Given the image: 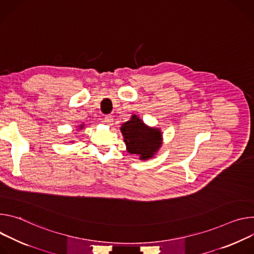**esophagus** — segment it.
<instances>
[{"label": "esophagus", "mask_w": 254, "mask_h": 254, "mask_svg": "<svg viewBox=\"0 0 254 254\" xmlns=\"http://www.w3.org/2000/svg\"><path fill=\"white\" fill-rule=\"evenodd\" d=\"M104 121H105V123H106V124L111 125V124H112V122H113V116H112V115H107V116H105Z\"/></svg>", "instance_id": "obj_1"}]
</instances>
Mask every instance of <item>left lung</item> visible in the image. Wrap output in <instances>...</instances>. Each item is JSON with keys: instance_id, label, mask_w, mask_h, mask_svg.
I'll list each match as a JSON object with an SVG mask.
<instances>
[{"instance_id": "obj_1", "label": "left lung", "mask_w": 254, "mask_h": 254, "mask_svg": "<svg viewBox=\"0 0 254 254\" xmlns=\"http://www.w3.org/2000/svg\"><path fill=\"white\" fill-rule=\"evenodd\" d=\"M121 132L127 151L131 154L139 155L141 160L153 157L162 143L160 130L146 126L136 115H133L129 121L122 124Z\"/></svg>"}]
</instances>
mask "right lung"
Returning <instances> with one entry per match:
<instances>
[{
	"instance_id": "add662e5",
	"label": "right lung",
	"mask_w": 254,
	"mask_h": 254,
	"mask_svg": "<svg viewBox=\"0 0 254 254\" xmlns=\"http://www.w3.org/2000/svg\"><path fill=\"white\" fill-rule=\"evenodd\" d=\"M82 127H83V125H80V126H79V129H82Z\"/></svg>"
}]
</instances>
